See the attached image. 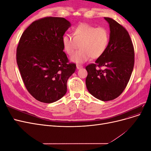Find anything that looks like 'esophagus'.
<instances>
[{
  "label": "esophagus",
  "mask_w": 151,
  "mask_h": 151,
  "mask_svg": "<svg viewBox=\"0 0 151 151\" xmlns=\"http://www.w3.org/2000/svg\"><path fill=\"white\" fill-rule=\"evenodd\" d=\"M83 65H81L80 64H77V69H80V68H83Z\"/></svg>",
  "instance_id": "obj_1"
}]
</instances>
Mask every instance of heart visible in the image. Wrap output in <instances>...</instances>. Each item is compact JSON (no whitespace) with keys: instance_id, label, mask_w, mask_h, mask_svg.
<instances>
[{"instance_id":"1","label":"heart","mask_w":151,"mask_h":151,"mask_svg":"<svg viewBox=\"0 0 151 151\" xmlns=\"http://www.w3.org/2000/svg\"><path fill=\"white\" fill-rule=\"evenodd\" d=\"M110 35L103 27H95L82 23L73 29V36L65 35L62 37L63 49L68 55H72L81 47V49L71 57L76 63H83L92 57L96 59L106 52Z\"/></svg>"}]
</instances>
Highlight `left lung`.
<instances>
[{
  "label": "left lung",
  "mask_w": 151,
  "mask_h": 151,
  "mask_svg": "<svg viewBox=\"0 0 151 151\" xmlns=\"http://www.w3.org/2000/svg\"><path fill=\"white\" fill-rule=\"evenodd\" d=\"M104 19L110 28L109 42L103 55L86 67V84L94 97L108 101L118 98L127 87L133 71L135 53L127 29L111 18Z\"/></svg>",
  "instance_id": "8db88e82"
}]
</instances>
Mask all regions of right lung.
Segmentation results:
<instances>
[{
    "instance_id": "add662e5",
    "label": "right lung",
    "mask_w": 151,
    "mask_h": 151,
    "mask_svg": "<svg viewBox=\"0 0 151 151\" xmlns=\"http://www.w3.org/2000/svg\"><path fill=\"white\" fill-rule=\"evenodd\" d=\"M70 26L63 17L35 21L22 34L16 60L26 89L38 101L51 103L67 92V80L76 71L63 51L62 37Z\"/></svg>"
}]
</instances>
